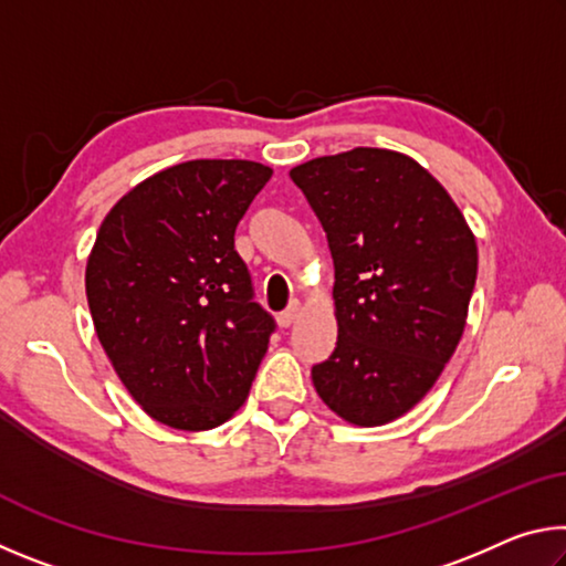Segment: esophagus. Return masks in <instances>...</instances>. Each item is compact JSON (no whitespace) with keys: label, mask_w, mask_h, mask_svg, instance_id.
<instances>
[{"label":"esophagus","mask_w":566,"mask_h":566,"mask_svg":"<svg viewBox=\"0 0 566 566\" xmlns=\"http://www.w3.org/2000/svg\"><path fill=\"white\" fill-rule=\"evenodd\" d=\"M300 310H302V306H300V302H292L290 306H286V310L280 314V317H276V324H280V327L282 329H286V327H292V324H294V319L296 317H300Z\"/></svg>","instance_id":"obj_1"}]
</instances>
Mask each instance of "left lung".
I'll use <instances>...</instances> for the list:
<instances>
[{
  "label": "left lung",
  "mask_w": 566,
  "mask_h": 566,
  "mask_svg": "<svg viewBox=\"0 0 566 566\" xmlns=\"http://www.w3.org/2000/svg\"><path fill=\"white\" fill-rule=\"evenodd\" d=\"M327 232L337 347L312 369L319 399L354 427L417 407L462 339L476 239L429 171L395 149L354 147L292 167Z\"/></svg>",
  "instance_id": "left-lung-1"
}]
</instances>
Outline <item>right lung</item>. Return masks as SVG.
I'll return each mask as SVG.
<instances>
[{"label":"right lung","instance_id":"right-lung-1","mask_svg":"<svg viewBox=\"0 0 566 566\" xmlns=\"http://www.w3.org/2000/svg\"><path fill=\"white\" fill-rule=\"evenodd\" d=\"M249 159H191L132 187L87 256L94 332L132 399L185 432L224 424L249 397L274 322L234 249L270 181Z\"/></svg>","mask_w":566,"mask_h":566}]
</instances>
